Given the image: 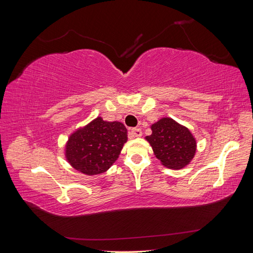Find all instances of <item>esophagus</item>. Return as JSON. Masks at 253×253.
Here are the masks:
<instances>
[{"instance_id":"34e87169","label":"esophagus","mask_w":253,"mask_h":253,"mask_svg":"<svg viewBox=\"0 0 253 253\" xmlns=\"http://www.w3.org/2000/svg\"><path fill=\"white\" fill-rule=\"evenodd\" d=\"M141 135H142V132H141V129L138 127L132 128L131 132H129V137H131V138H134V137H140Z\"/></svg>"}]
</instances>
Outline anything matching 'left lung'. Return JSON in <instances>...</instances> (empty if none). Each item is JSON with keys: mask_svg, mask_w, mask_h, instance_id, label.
Listing matches in <instances>:
<instances>
[{"mask_svg": "<svg viewBox=\"0 0 253 253\" xmlns=\"http://www.w3.org/2000/svg\"><path fill=\"white\" fill-rule=\"evenodd\" d=\"M151 129L152 134L145 136V140L163 166L180 170L192 162L197 143L187 126L170 117H163L151 126Z\"/></svg>", "mask_w": 253, "mask_h": 253, "instance_id": "8db88e82", "label": "left lung"}]
</instances>
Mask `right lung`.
Here are the masks:
<instances>
[{
  "label": "right lung",
  "mask_w": 253,
  "mask_h": 253,
  "mask_svg": "<svg viewBox=\"0 0 253 253\" xmlns=\"http://www.w3.org/2000/svg\"><path fill=\"white\" fill-rule=\"evenodd\" d=\"M127 141V129L119 121L97 117L74 131L65 143L64 154L75 170L85 175L108 171Z\"/></svg>",
  "instance_id": "obj_1"
}]
</instances>
